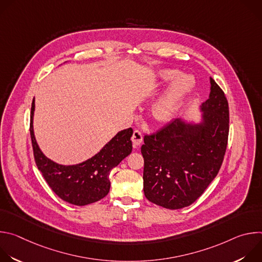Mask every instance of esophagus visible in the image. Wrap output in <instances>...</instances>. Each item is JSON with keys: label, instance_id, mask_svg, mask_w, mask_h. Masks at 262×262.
<instances>
[{"label": "esophagus", "instance_id": "obj_1", "mask_svg": "<svg viewBox=\"0 0 262 262\" xmlns=\"http://www.w3.org/2000/svg\"><path fill=\"white\" fill-rule=\"evenodd\" d=\"M132 141L134 143L135 146H139L142 142H143V135L140 130L136 129L133 134V137H132Z\"/></svg>", "mask_w": 262, "mask_h": 262}]
</instances>
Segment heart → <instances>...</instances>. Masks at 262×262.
Instances as JSON below:
<instances>
[{"label": "heart", "instance_id": "heart-1", "mask_svg": "<svg viewBox=\"0 0 262 262\" xmlns=\"http://www.w3.org/2000/svg\"><path fill=\"white\" fill-rule=\"evenodd\" d=\"M174 69H164L160 72L159 79L162 84L170 83L167 90L154 103L151 113L156 120L165 122L171 120L179 112L183 101L195 87V79L191 74H181Z\"/></svg>", "mask_w": 262, "mask_h": 262}]
</instances>
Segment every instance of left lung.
Instances as JSON below:
<instances>
[{
    "instance_id": "obj_1",
    "label": "left lung",
    "mask_w": 262,
    "mask_h": 262,
    "mask_svg": "<svg viewBox=\"0 0 262 262\" xmlns=\"http://www.w3.org/2000/svg\"><path fill=\"white\" fill-rule=\"evenodd\" d=\"M209 81V97L199 107L198 122L177 118L144 138V194L157 205L168 209L191 205L221 168L228 141L229 107L223 90Z\"/></svg>"
}]
</instances>
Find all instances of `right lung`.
<instances>
[{
  "instance_id": "add662e5",
  "label": "right lung",
  "mask_w": 262,
  "mask_h": 262,
  "mask_svg": "<svg viewBox=\"0 0 262 262\" xmlns=\"http://www.w3.org/2000/svg\"><path fill=\"white\" fill-rule=\"evenodd\" d=\"M35 98L31 107L30 134L34 158L50 188L62 200L78 206L94 203L110 191L111 170L120 164L133 150V129L120 130L92 158L76 165L58 164L41 151L33 126Z\"/></svg>"
}]
</instances>
